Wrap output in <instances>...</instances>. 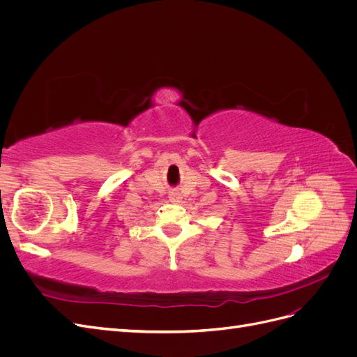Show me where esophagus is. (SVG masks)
<instances>
[{
  "label": "esophagus",
  "instance_id": "34e87169",
  "mask_svg": "<svg viewBox=\"0 0 357 357\" xmlns=\"http://www.w3.org/2000/svg\"><path fill=\"white\" fill-rule=\"evenodd\" d=\"M180 199H181L180 192L172 190V192L169 193V201H171V202H180Z\"/></svg>",
  "mask_w": 357,
  "mask_h": 357
}]
</instances>
